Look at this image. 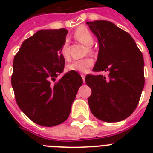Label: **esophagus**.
Returning a JSON list of instances; mask_svg holds the SVG:
<instances>
[{
  "instance_id": "34e87169",
  "label": "esophagus",
  "mask_w": 153,
  "mask_h": 153,
  "mask_svg": "<svg viewBox=\"0 0 153 153\" xmlns=\"http://www.w3.org/2000/svg\"><path fill=\"white\" fill-rule=\"evenodd\" d=\"M81 76H82V78L83 82H84V83H85V77H86V75H85V74H82Z\"/></svg>"
}]
</instances>
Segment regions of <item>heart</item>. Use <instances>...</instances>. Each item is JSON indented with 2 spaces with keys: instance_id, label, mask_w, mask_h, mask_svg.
<instances>
[{
  "instance_id": "b5f03b06",
  "label": "heart",
  "mask_w": 153,
  "mask_h": 153,
  "mask_svg": "<svg viewBox=\"0 0 153 153\" xmlns=\"http://www.w3.org/2000/svg\"><path fill=\"white\" fill-rule=\"evenodd\" d=\"M74 38L79 41L81 44H84L85 46L88 47L87 51L89 54H92L93 51L91 48V47L94 44V38L93 34L91 33L90 30L86 27H80L74 32ZM61 55L63 58V59L69 60L70 59V53H69V46L68 43L65 42L62 44L61 48ZM94 65V61L91 58H85L82 59L74 60L71 63L67 66V70L69 71H76L82 72V73H86L90 70L92 66Z\"/></svg>"
}]
</instances>
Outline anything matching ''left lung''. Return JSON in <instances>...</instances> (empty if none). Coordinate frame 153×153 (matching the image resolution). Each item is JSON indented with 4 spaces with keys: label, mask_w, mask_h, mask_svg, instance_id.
<instances>
[{
    "label": "left lung",
    "mask_w": 153,
    "mask_h": 153,
    "mask_svg": "<svg viewBox=\"0 0 153 153\" xmlns=\"http://www.w3.org/2000/svg\"><path fill=\"white\" fill-rule=\"evenodd\" d=\"M98 38V59L94 71H109V77L87 74L91 113L101 121L117 122L127 118L137 106L145 85L144 59L128 32L110 21L86 22Z\"/></svg>",
    "instance_id": "1"
}]
</instances>
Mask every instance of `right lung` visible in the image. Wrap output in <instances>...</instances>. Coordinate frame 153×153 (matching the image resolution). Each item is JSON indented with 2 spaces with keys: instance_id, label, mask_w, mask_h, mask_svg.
I'll list each match as a JSON object with an SVG mask.
<instances>
[{
  "instance_id": "right-lung-1",
  "label": "right lung",
  "mask_w": 153,
  "mask_h": 153,
  "mask_svg": "<svg viewBox=\"0 0 153 153\" xmlns=\"http://www.w3.org/2000/svg\"><path fill=\"white\" fill-rule=\"evenodd\" d=\"M67 30H40L23 42L13 60L11 82L18 106L33 122L51 127L69 117L71 105L82 85L76 71L66 73L61 48Z\"/></svg>"
}]
</instances>
